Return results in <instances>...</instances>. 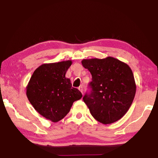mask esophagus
Wrapping results in <instances>:
<instances>
[{
  "label": "esophagus",
  "instance_id": "1",
  "mask_svg": "<svg viewBox=\"0 0 158 158\" xmlns=\"http://www.w3.org/2000/svg\"><path fill=\"white\" fill-rule=\"evenodd\" d=\"M78 89H79V91L81 92L83 94V87H82V86H79Z\"/></svg>",
  "mask_w": 158,
  "mask_h": 158
}]
</instances>
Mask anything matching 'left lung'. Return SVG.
<instances>
[{
    "instance_id": "obj_1",
    "label": "left lung",
    "mask_w": 158,
    "mask_h": 158,
    "mask_svg": "<svg viewBox=\"0 0 158 158\" xmlns=\"http://www.w3.org/2000/svg\"><path fill=\"white\" fill-rule=\"evenodd\" d=\"M81 63L92 75V81L89 83L91 92L83 98L90 113L103 124L118 121L128 110L135 96L132 70L113 57L84 59Z\"/></svg>"
}]
</instances>
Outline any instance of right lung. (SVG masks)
Instances as JSON below:
<instances>
[{
  "instance_id": "right-lung-1",
  "label": "right lung",
  "mask_w": 158,
  "mask_h": 158,
  "mask_svg": "<svg viewBox=\"0 0 158 158\" xmlns=\"http://www.w3.org/2000/svg\"><path fill=\"white\" fill-rule=\"evenodd\" d=\"M71 60L43 64L33 73L26 88L28 99L40 115L58 122L70 111L82 94L65 75Z\"/></svg>"
}]
</instances>
